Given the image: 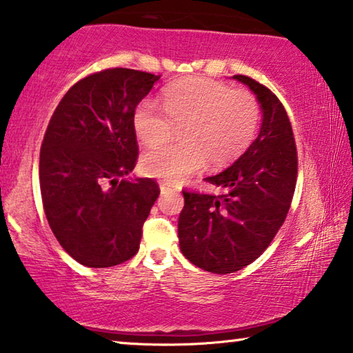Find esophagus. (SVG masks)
Wrapping results in <instances>:
<instances>
[{
  "label": "esophagus",
  "instance_id": "1",
  "mask_svg": "<svg viewBox=\"0 0 353 353\" xmlns=\"http://www.w3.org/2000/svg\"><path fill=\"white\" fill-rule=\"evenodd\" d=\"M160 192L161 193H170V192H176V188L168 185V183H160Z\"/></svg>",
  "mask_w": 353,
  "mask_h": 353
}]
</instances>
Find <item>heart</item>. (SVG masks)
<instances>
[{
    "label": "heart",
    "instance_id": "1",
    "mask_svg": "<svg viewBox=\"0 0 353 353\" xmlns=\"http://www.w3.org/2000/svg\"><path fill=\"white\" fill-rule=\"evenodd\" d=\"M163 108L145 98L134 109L133 130L144 145L171 138L172 125L181 128V144L155 147L143 154L141 171L170 183L182 181L203 166H225L252 144L260 123V104L247 90L227 83L188 77L163 92Z\"/></svg>",
    "mask_w": 353,
    "mask_h": 353
}]
</instances>
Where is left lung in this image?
Segmentation results:
<instances>
[{"mask_svg":"<svg viewBox=\"0 0 353 353\" xmlns=\"http://www.w3.org/2000/svg\"><path fill=\"white\" fill-rule=\"evenodd\" d=\"M255 94L261 110L256 139L227 170L206 177L222 194L183 193L179 245L194 266L228 274L250 265L268 249L285 220L296 185L293 131L282 103L270 88L233 76Z\"/></svg>","mask_w":353,"mask_h":353,"instance_id":"left-lung-1","label":"left lung"}]
</instances>
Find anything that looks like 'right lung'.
Segmentation results:
<instances>
[{
  "instance_id": "obj_1",
  "label": "right lung",
  "mask_w": 353,
  "mask_h": 353,
  "mask_svg": "<svg viewBox=\"0 0 353 353\" xmlns=\"http://www.w3.org/2000/svg\"><path fill=\"white\" fill-rule=\"evenodd\" d=\"M160 76L126 68L92 74L63 97L42 141L39 183L57 241L88 268L120 265L139 250L160 194L134 170L133 114Z\"/></svg>"
}]
</instances>
